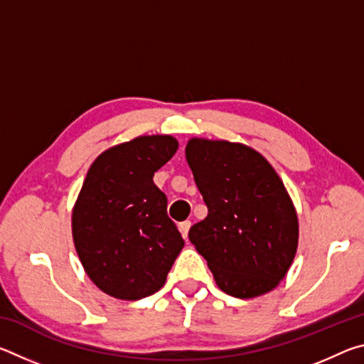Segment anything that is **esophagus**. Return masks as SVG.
<instances>
[{
	"instance_id": "obj_1",
	"label": "esophagus",
	"mask_w": 364,
	"mask_h": 364,
	"mask_svg": "<svg viewBox=\"0 0 364 364\" xmlns=\"http://www.w3.org/2000/svg\"><path fill=\"white\" fill-rule=\"evenodd\" d=\"M189 228H191V221H183V223H180V231L183 234V237L186 239L188 234H189Z\"/></svg>"
}]
</instances>
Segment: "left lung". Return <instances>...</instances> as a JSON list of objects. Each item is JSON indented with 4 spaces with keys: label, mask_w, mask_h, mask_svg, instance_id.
I'll use <instances>...</instances> for the list:
<instances>
[{
    "label": "left lung",
    "mask_w": 364,
    "mask_h": 364,
    "mask_svg": "<svg viewBox=\"0 0 364 364\" xmlns=\"http://www.w3.org/2000/svg\"><path fill=\"white\" fill-rule=\"evenodd\" d=\"M186 160L208 208L189 241L221 291L254 299L279 284L299 244L284 183L260 152L241 143L193 138Z\"/></svg>",
    "instance_id": "left-lung-1"
}]
</instances>
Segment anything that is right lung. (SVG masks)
<instances>
[{
    "instance_id": "1",
    "label": "right lung",
    "mask_w": 364,
    "mask_h": 364,
    "mask_svg": "<svg viewBox=\"0 0 364 364\" xmlns=\"http://www.w3.org/2000/svg\"><path fill=\"white\" fill-rule=\"evenodd\" d=\"M170 134L138 136L104 151L86 173L72 212V236L90 279L110 297L156 294L184 241L167 215L154 173L175 156Z\"/></svg>"
}]
</instances>
